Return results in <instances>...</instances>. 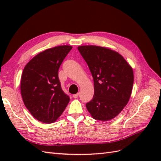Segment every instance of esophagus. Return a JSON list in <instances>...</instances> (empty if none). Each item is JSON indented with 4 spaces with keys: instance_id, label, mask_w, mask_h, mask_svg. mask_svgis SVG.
<instances>
[{
    "instance_id": "34e87169",
    "label": "esophagus",
    "mask_w": 161,
    "mask_h": 161,
    "mask_svg": "<svg viewBox=\"0 0 161 161\" xmlns=\"http://www.w3.org/2000/svg\"><path fill=\"white\" fill-rule=\"evenodd\" d=\"M79 93H76V94H75V95H73V97H74L75 99H76V98H78V97H79Z\"/></svg>"
}]
</instances>
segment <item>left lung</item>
<instances>
[{"mask_svg":"<svg viewBox=\"0 0 161 161\" xmlns=\"http://www.w3.org/2000/svg\"><path fill=\"white\" fill-rule=\"evenodd\" d=\"M78 50L88 65L94 81V95L86 104L97 120L114 119L127 105L134 83V72L118 52L97 46H81Z\"/></svg>","mask_w":161,"mask_h":161,"instance_id":"8db88e82","label":"left lung"}]
</instances>
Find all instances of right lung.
Wrapping results in <instances>:
<instances>
[{"mask_svg":"<svg viewBox=\"0 0 161 161\" xmlns=\"http://www.w3.org/2000/svg\"><path fill=\"white\" fill-rule=\"evenodd\" d=\"M72 48L60 46L38 53L25 66L21 80L23 103L31 114L45 124L59 118L70 101L61 88L58 70Z\"/></svg>","mask_w":161,"mask_h":161,"instance_id":"1","label":"right lung"}]
</instances>
